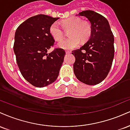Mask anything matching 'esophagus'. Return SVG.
Here are the masks:
<instances>
[{"label":"esophagus","instance_id":"1","mask_svg":"<svg viewBox=\"0 0 130 130\" xmlns=\"http://www.w3.org/2000/svg\"><path fill=\"white\" fill-rule=\"evenodd\" d=\"M65 53H66V54H70L71 53V51H66Z\"/></svg>","mask_w":130,"mask_h":130}]
</instances>
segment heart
<instances>
[{"instance_id": "b5f03b06", "label": "heart", "mask_w": 130, "mask_h": 130, "mask_svg": "<svg viewBox=\"0 0 130 130\" xmlns=\"http://www.w3.org/2000/svg\"><path fill=\"white\" fill-rule=\"evenodd\" d=\"M62 24L65 30H70V38L62 40L58 43L60 48L71 50L76 48L82 41H86L92 35V27L89 22L82 21L78 17H71L62 21ZM50 33L53 38L60 40L63 38L64 32L57 22H54L50 26Z\"/></svg>"}]
</instances>
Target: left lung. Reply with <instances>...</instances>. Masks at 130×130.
Instances as JSON below:
<instances>
[{"mask_svg": "<svg viewBox=\"0 0 130 130\" xmlns=\"http://www.w3.org/2000/svg\"><path fill=\"white\" fill-rule=\"evenodd\" d=\"M77 15L90 21L92 35L80 49L72 51L75 57L74 73L82 83L96 85L106 77L111 68L114 56V35L108 21L99 13L86 10Z\"/></svg>", "mask_w": 130, "mask_h": 130, "instance_id": "8db88e82", "label": "left lung"}]
</instances>
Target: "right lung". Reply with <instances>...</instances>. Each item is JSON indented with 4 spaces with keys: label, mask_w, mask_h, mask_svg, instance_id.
Here are the masks:
<instances>
[{
    "label": "right lung",
    "mask_w": 130,
    "mask_h": 130,
    "mask_svg": "<svg viewBox=\"0 0 130 130\" xmlns=\"http://www.w3.org/2000/svg\"><path fill=\"white\" fill-rule=\"evenodd\" d=\"M58 19L38 14L22 22L16 30L13 50L18 66L22 76L35 87H46L56 81L63 63V49L47 53L54 43L50 26Z\"/></svg>",
    "instance_id": "obj_1"
}]
</instances>
